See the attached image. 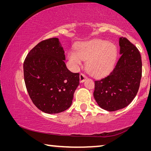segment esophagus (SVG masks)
<instances>
[{
    "label": "esophagus",
    "instance_id": "esophagus-1",
    "mask_svg": "<svg viewBox=\"0 0 151 151\" xmlns=\"http://www.w3.org/2000/svg\"><path fill=\"white\" fill-rule=\"evenodd\" d=\"M86 76L84 73H81L80 74V82L81 83H83V82L85 81L86 79Z\"/></svg>",
    "mask_w": 151,
    "mask_h": 151
}]
</instances>
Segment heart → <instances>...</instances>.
<instances>
[{"label":"heart","instance_id":"obj_1","mask_svg":"<svg viewBox=\"0 0 151 151\" xmlns=\"http://www.w3.org/2000/svg\"><path fill=\"white\" fill-rule=\"evenodd\" d=\"M68 59L80 65L82 60H87L86 69L96 77L104 76L111 72L118 57L115 45L103 40H93L84 42L68 52Z\"/></svg>","mask_w":151,"mask_h":151}]
</instances>
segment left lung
Instances as JSON below:
<instances>
[{
	"label": "left lung",
	"instance_id": "left-lung-1",
	"mask_svg": "<svg viewBox=\"0 0 151 151\" xmlns=\"http://www.w3.org/2000/svg\"><path fill=\"white\" fill-rule=\"evenodd\" d=\"M120 57L108 76L94 81V98L101 108L115 111L127 106L136 96L142 76L139 50L127 38L119 39Z\"/></svg>",
	"mask_w": 151,
	"mask_h": 151
}]
</instances>
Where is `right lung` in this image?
Listing matches in <instances>:
<instances>
[{"instance_id":"add662e5","label":"right lung","mask_w":151,"mask_h":151,"mask_svg":"<svg viewBox=\"0 0 151 151\" xmlns=\"http://www.w3.org/2000/svg\"><path fill=\"white\" fill-rule=\"evenodd\" d=\"M65 51L57 38L42 40L28 53L24 78L28 93L38 109L48 114L68 109L80 81L65 63Z\"/></svg>"}]
</instances>
